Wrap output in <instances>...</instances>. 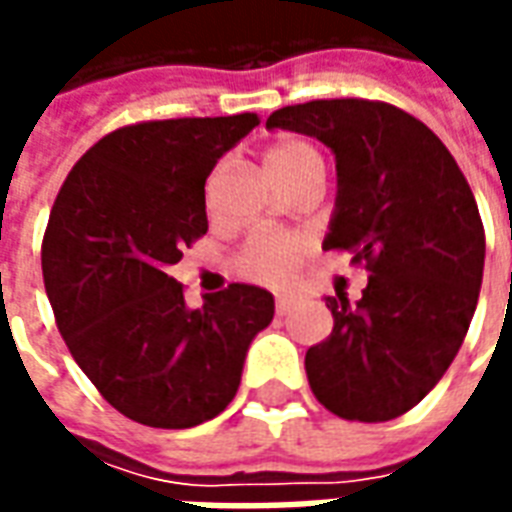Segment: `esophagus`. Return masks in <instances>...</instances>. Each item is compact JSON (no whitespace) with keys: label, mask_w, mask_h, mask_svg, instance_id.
Wrapping results in <instances>:
<instances>
[{"label":"esophagus","mask_w":512,"mask_h":512,"mask_svg":"<svg viewBox=\"0 0 512 512\" xmlns=\"http://www.w3.org/2000/svg\"><path fill=\"white\" fill-rule=\"evenodd\" d=\"M296 304H299V296H277V304H274V307H277V315H288Z\"/></svg>","instance_id":"esophagus-1"}]
</instances>
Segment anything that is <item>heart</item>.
I'll use <instances>...</instances> for the list:
<instances>
[{
  "instance_id": "b5f03b06",
  "label": "heart",
  "mask_w": 512,
  "mask_h": 512,
  "mask_svg": "<svg viewBox=\"0 0 512 512\" xmlns=\"http://www.w3.org/2000/svg\"><path fill=\"white\" fill-rule=\"evenodd\" d=\"M263 158H266L271 178L277 183L293 178L301 169L323 164L321 153L299 136L277 139L274 145H268ZM304 255H307V241L301 235L268 230V233L249 235L244 244L238 246L230 266L238 277L252 279L260 285H282L299 271Z\"/></svg>"
}]
</instances>
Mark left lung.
Instances as JSON below:
<instances>
[{
  "instance_id": "obj_1",
  "label": "left lung",
  "mask_w": 512,
  "mask_h": 512,
  "mask_svg": "<svg viewBox=\"0 0 512 512\" xmlns=\"http://www.w3.org/2000/svg\"><path fill=\"white\" fill-rule=\"evenodd\" d=\"M268 128L337 156V211L323 249L351 252L367 288L329 296L334 329L304 359L312 395L351 422H386L428 395L469 332L485 230L461 167L422 120L384 101L282 106Z\"/></svg>"
}]
</instances>
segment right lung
Returning <instances> with one entry per match:
<instances>
[{"mask_svg":"<svg viewBox=\"0 0 512 512\" xmlns=\"http://www.w3.org/2000/svg\"><path fill=\"white\" fill-rule=\"evenodd\" d=\"M255 112L131 123L68 172L43 233V285L68 351L109 406L147 428H194L230 406L274 296L227 285L189 310L169 277L208 233L205 180Z\"/></svg>","mask_w":512,"mask_h":512,"instance_id":"obj_1","label":"right lung"}]
</instances>
